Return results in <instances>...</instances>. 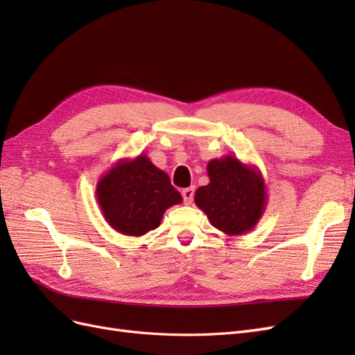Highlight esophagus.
<instances>
[{"instance_id":"esophagus-1","label":"esophagus","mask_w":355,"mask_h":355,"mask_svg":"<svg viewBox=\"0 0 355 355\" xmlns=\"http://www.w3.org/2000/svg\"><path fill=\"white\" fill-rule=\"evenodd\" d=\"M194 191H196L194 187L185 188L184 191H182V197H184V202L187 204V206H189V204H192V200H194Z\"/></svg>"}]
</instances>
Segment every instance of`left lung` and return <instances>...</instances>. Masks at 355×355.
I'll return each instance as SVG.
<instances>
[{
	"instance_id": "1",
	"label": "left lung",
	"mask_w": 355,
	"mask_h": 355,
	"mask_svg": "<svg viewBox=\"0 0 355 355\" xmlns=\"http://www.w3.org/2000/svg\"><path fill=\"white\" fill-rule=\"evenodd\" d=\"M209 185L196 191V204L214 228L227 235L252 231L266 207V185L261 170L234 155L207 164Z\"/></svg>"
}]
</instances>
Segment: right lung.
Returning <instances> with one entry per match:
<instances>
[{"instance_id":"obj_1","label":"right lung","mask_w":355,"mask_h":355,"mask_svg":"<svg viewBox=\"0 0 355 355\" xmlns=\"http://www.w3.org/2000/svg\"><path fill=\"white\" fill-rule=\"evenodd\" d=\"M96 198L110 227L128 237L155 230L164 211L182 202L167 173L145 154L118 159L99 179Z\"/></svg>"}]
</instances>
